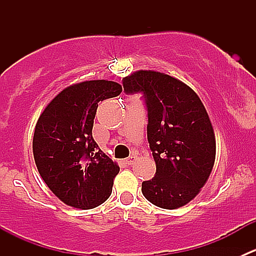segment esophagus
<instances>
[{
    "mask_svg": "<svg viewBox=\"0 0 256 256\" xmlns=\"http://www.w3.org/2000/svg\"><path fill=\"white\" fill-rule=\"evenodd\" d=\"M136 160H138V156H136V154H131V156L128 157V160H126V164H134V162H135Z\"/></svg>",
    "mask_w": 256,
    "mask_h": 256,
    "instance_id": "obj_1",
    "label": "esophagus"
}]
</instances>
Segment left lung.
I'll return each instance as SVG.
<instances>
[{
	"label": "left lung",
	"mask_w": 256,
	"mask_h": 256,
	"mask_svg": "<svg viewBox=\"0 0 256 256\" xmlns=\"http://www.w3.org/2000/svg\"><path fill=\"white\" fill-rule=\"evenodd\" d=\"M128 94L142 92L147 140L156 174L142 182V194L164 209L190 203L208 180L216 161V136L204 105L187 84L154 70L122 79Z\"/></svg>",
	"instance_id": "obj_1"
}]
</instances>
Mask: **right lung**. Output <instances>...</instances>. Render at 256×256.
<instances>
[{
	"mask_svg": "<svg viewBox=\"0 0 256 256\" xmlns=\"http://www.w3.org/2000/svg\"><path fill=\"white\" fill-rule=\"evenodd\" d=\"M122 92L118 82L88 80L62 90L36 124L33 156L40 177L63 203L79 209L102 204L120 171L92 138L98 102Z\"/></svg>",
	"mask_w": 256,
	"mask_h": 256,
	"instance_id": "right-lung-1",
	"label": "right lung"
}]
</instances>
